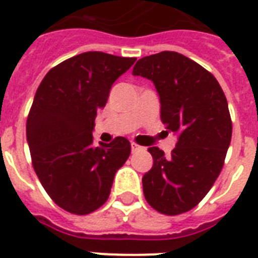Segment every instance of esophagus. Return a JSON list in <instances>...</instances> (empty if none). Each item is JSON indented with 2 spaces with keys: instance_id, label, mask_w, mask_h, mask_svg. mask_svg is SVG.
<instances>
[{
  "instance_id": "34e87169",
  "label": "esophagus",
  "mask_w": 258,
  "mask_h": 258,
  "mask_svg": "<svg viewBox=\"0 0 258 258\" xmlns=\"http://www.w3.org/2000/svg\"><path fill=\"white\" fill-rule=\"evenodd\" d=\"M132 152L135 153V152H140V150H145V148L141 145H139V144H136V142H132Z\"/></svg>"
}]
</instances>
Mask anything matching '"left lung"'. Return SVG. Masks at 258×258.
<instances>
[{"label": "left lung", "mask_w": 258, "mask_h": 258, "mask_svg": "<svg viewBox=\"0 0 258 258\" xmlns=\"http://www.w3.org/2000/svg\"><path fill=\"white\" fill-rule=\"evenodd\" d=\"M135 76L152 80L160 94L161 119L177 136L169 156L149 148L153 166L142 177L150 207L166 216L197 205L221 172L232 139L226 97L213 74L177 51L139 59Z\"/></svg>", "instance_id": "left-lung-1"}]
</instances>
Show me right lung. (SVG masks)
<instances>
[{
  "label": "right lung",
  "instance_id": "1",
  "mask_svg": "<svg viewBox=\"0 0 258 258\" xmlns=\"http://www.w3.org/2000/svg\"><path fill=\"white\" fill-rule=\"evenodd\" d=\"M135 61L86 51L51 68L37 89L26 121L32 165L49 197L69 213L102 207L131 154L125 137L94 146L92 131L113 82Z\"/></svg>",
  "mask_w": 258,
  "mask_h": 258
}]
</instances>
